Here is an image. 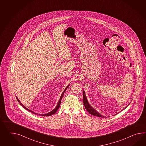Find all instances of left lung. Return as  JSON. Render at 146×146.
<instances>
[{"label":"left lung","instance_id":"8db88e82","mask_svg":"<svg viewBox=\"0 0 146 146\" xmlns=\"http://www.w3.org/2000/svg\"><path fill=\"white\" fill-rule=\"evenodd\" d=\"M83 103H84V107L86 108V110L88 111V112L91 114L93 115L96 116V117H104V116H103L102 115H101V114L99 113V112H98L96 110L94 109H93L92 107H91V106L89 104V102H88V100H87V99H86V94H85L84 91H83ZM126 108H127V107L125 108L123 110L125 109Z\"/></svg>","mask_w":146,"mask_h":146}]
</instances>
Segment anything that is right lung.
Masks as SVG:
<instances>
[{
    "label": "right lung",
    "instance_id": "right-lung-1",
    "mask_svg": "<svg viewBox=\"0 0 146 146\" xmlns=\"http://www.w3.org/2000/svg\"><path fill=\"white\" fill-rule=\"evenodd\" d=\"M70 86V85H68V86H66V88L65 89V90H64V91L63 92V93H62V95H61V96H60V100L58 101V103H57V106H56V107L55 108V109H53V110L51 112H48V113H45V114H39V115H41V116H50V115H53V114H54V113H55L56 112H57V110H58V109H59V108H60V103H61V100H62V98H63V95H64V92H65V91H66V90L67 89V88H68V86ZM16 99H17V101H18V102L19 103H20V104L21 105V106L22 107H23L24 109H25L26 110H27L29 111V112H32V113H33L34 114H37V113H35L34 112H33L32 111H31L30 110H29V109H27V108H26V107L23 105V104H22V103L21 102V101L19 100V99H18V98H17V97L16 96Z\"/></svg>",
    "mask_w": 146,
    "mask_h": 146
}]
</instances>
